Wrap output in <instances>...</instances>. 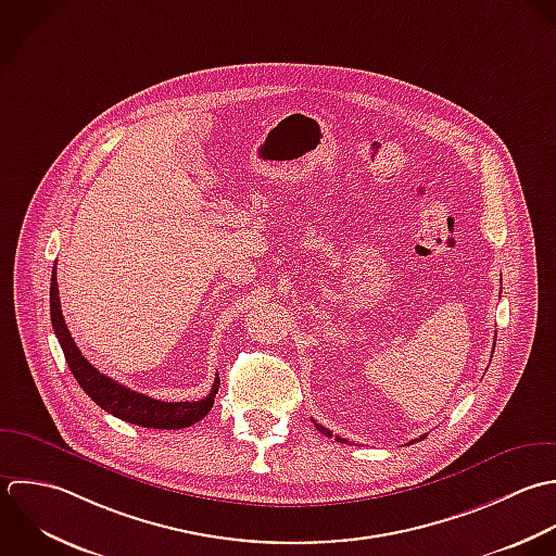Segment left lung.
<instances>
[{"label":"left lung","instance_id":"8db88e82","mask_svg":"<svg viewBox=\"0 0 556 556\" xmlns=\"http://www.w3.org/2000/svg\"><path fill=\"white\" fill-rule=\"evenodd\" d=\"M314 425H316V429H318V431H320V433H323V435H327V438H331V431H329V429H325V427H323V425H318V422H314ZM338 440H340V442H346V440H342V438H338ZM420 440H425V435H422V438H420ZM414 442H418V440H414ZM414 442H412V444H414Z\"/></svg>","mask_w":556,"mask_h":556}]
</instances>
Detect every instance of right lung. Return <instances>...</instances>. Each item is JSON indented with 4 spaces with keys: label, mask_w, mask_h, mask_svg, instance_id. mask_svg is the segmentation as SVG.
<instances>
[{
    "label": "right lung",
    "mask_w": 556,
    "mask_h": 556,
    "mask_svg": "<svg viewBox=\"0 0 556 556\" xmlns=\"http://www.w3.org/2000/svg\"><path fill=\"white\" fill-rule=\"evenodd\" d=\"M49 309H51V325H53V333L60 342V349L64 353V359L75 377V381L79 383V388L108 414L138 425V427H147V429H186L199 420H203L212 405L214 399L218 394V377L210 390V394L201 401L194 403H164V401H155L151 396L138 394L116 381H112L110 377L101 375L77 349V344L71 338V331L66 329V323L62 318V309H60V296H58V281H55V268L51 270V288H49Z\"/></svg>",
    "instance_id": "right-lung-1"
}]
</instances>
